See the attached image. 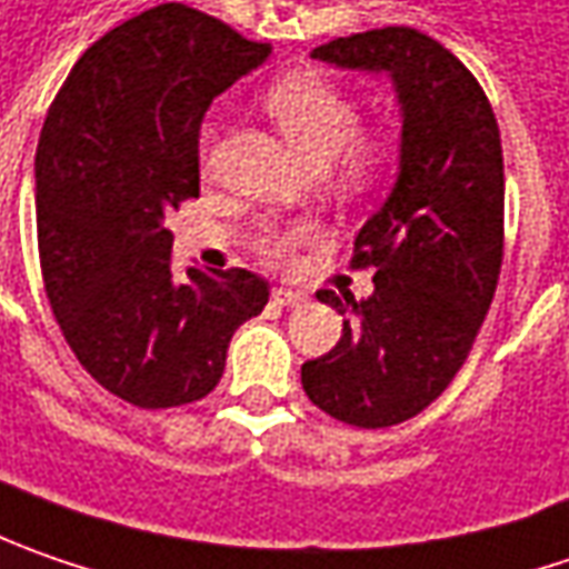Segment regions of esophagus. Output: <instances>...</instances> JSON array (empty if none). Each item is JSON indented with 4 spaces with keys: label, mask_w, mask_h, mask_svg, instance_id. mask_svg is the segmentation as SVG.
<instances>
[{
    "label": "esophagus",
    "mask_w": 569,
    "mask_h": 569,
    "mask_svg": "<svg viewBox=\"0 0 569 569\" xmlns=\"http://www.w3.org/2000/svg\"><path fill=\"white\" fill-rule=\"evenodd\" d=\"M270 299H273L277 306H286V309H296V306L309 302V296H306V292H299V289H286V286H277V289L270 292Z\"/></svg>",
    "instance_id": "1"
}]
</instances>
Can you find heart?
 <instances>
[{"instance_id":"b5f03b06","label":"heart","mask_w":569,"mask_h":569,"mask_svg":"<svg viewBox=\"0 0 569 569\" xmlns=\"http://www.w3.org/2000/svg\"><path fill=\"white\" fill-rule=\"evenodd\" d=\"M267 113L273 123L311 164H325L343 152L347 168L353 174H366L376 161V152L366 139L357 137L359 130V108L357 101L333 86L331 79L318 72H299L286 76L280 82L267 88L263 94ZM207 152V142H203ZM299 232H263L260 236V251L273 263L289 260V251L296 244Z\"/></svg>"}]
</instances>
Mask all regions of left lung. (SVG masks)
Wrapping results in <instances>:
<instances>
[{"mask_svg": "<svg viewBox=\"0 0 569 569\" xmlns=\"http://www.w3.org/2000/svg\"><path fill=\"white\" fill-rule=\"evenodd\" d=\"M333 69L388 76L401 113L395 184L357 236L372 296L318 292L343 315L331 353L302 366L311 405L379 430L427 408L468 357L503 260V146L478 79L413 28L311 50Z\"/></svg>", "mask_w": 569, "mask_h": 569, "instance_id": "8db88e82", "label": "left lung"}]
</instances>
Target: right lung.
Masks as SVG:
<instances>
[{"label": "right lung", "instance_id": "right-lung-1", "mask_svg": "<svg viewBox=\"0 0 569 569\" xmlns=\"http://www.w3.org/2000/svg\"><path fill=\"white\" fill-rule=\"evenodd\" d=\"M270 43L164 2L72 66L34 159L40 270L72 353L137 408H181L222 379L229 340L267 306L251 270L171 273L164 216L200 197L212 98L267 62Z\"/></svg>", "mask_w": 569, "mask_h": 569}]
</instances>
